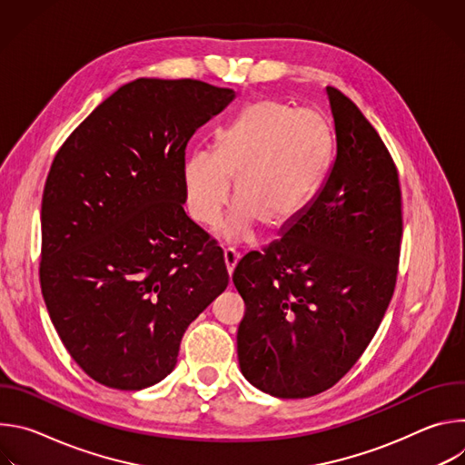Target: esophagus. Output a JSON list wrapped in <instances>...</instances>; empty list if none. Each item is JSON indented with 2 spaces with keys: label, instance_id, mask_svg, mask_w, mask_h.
<instances>
[{
  "label": "esophagus",
  "instance_id": "34e87169",
  "mask_svg": "<svg viewBox=\"0 0 465 465\" xmlns=\"http://www.w3.org/2000/svg\"><path fill=\"white\" fill-rule=\"evenodd\" d=\"M237 261H239V253L233 248H226L224 250V267H226V272H228L230 280H232V274L237 267Z\"/></svg>",
  "mask_w": 465,
  "mask_h": 465
}]
</instances>
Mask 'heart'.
<instances>
[{
  "label": "heart",
  "instance_id": "obj_1",
  "mask_svg": "<svg viewBox=\"0 0 465 465\" xmlns=\"http://www.w3.org/2000/svg\"><path fill=\"white\" fill-rule=\"evenodd\" d=\"M329 151V130L318 114L253 101L219 132L212 154L196 151L185 158V208L198 224L215 226L235 182V210L221 228L224 241H248L257 224L285 230L311 206Z\"/></svg>",
  "mask_w": 465,
  "mask_h": 465
}]
</instances>
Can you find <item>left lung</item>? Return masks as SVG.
I'll return each instance as SVG.
<instances>
[{"label": "left lung", "mask_w": 465, "mask_h": 465, "mask_svg": "<svg viewBox=\"0 0 465 465\" xmlns=\"http://www.w3.org/2000/svg\"><path fill=\"white\" fill-rule=\"evenodd\" d=\"M335 156L311 206L264 253L244 255L233 285L244 379L302 400L337 384L368 348L393 294L403 215L393 160L377 130L325 88Z\"/></svg>", "instance_id": "8db88e82"}]
</instances>
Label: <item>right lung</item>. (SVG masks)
<instances>
[{
    "label": "right lung",
    "mask_w": 465,
    "mask_h": 465,
    "mask_svg": "<svg viewBox=\"0 0 465 465\" xmlns=\"http://www.w3.org/2000/svg\"><path fill=\"white\" fill-rule=\"evenodd\" d=\"M235 92L136 79L56 153L42 196V294L97 382L142 390L176 366L189 323L228 287L221 248L183 212L191 136Z\"/></svg>",
    "instance_id": "add662e5"
}]
</instances>
